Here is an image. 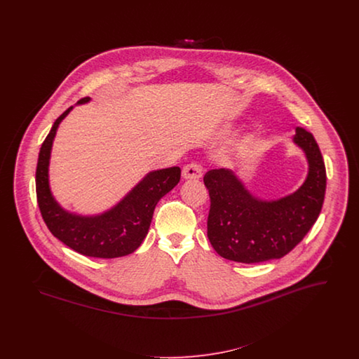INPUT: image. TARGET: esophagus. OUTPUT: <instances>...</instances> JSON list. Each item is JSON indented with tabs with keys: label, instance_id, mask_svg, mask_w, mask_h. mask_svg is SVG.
Returning <instances> with one entry per match:
<instances>
[{
	"label": "esophagus",
	"instance_id": "1",
	"mask_svg": "<svg viewBox=\"0 0 359 359\" xmlns=\"http://www.w3.org/2000/svg\"><path fill=\"white\" fill-rule=\"evenodd\" d=\"M182 176H183L184 179H201V177H202V167H201L198 163L187 164V165L183 168Z\"/></svg>",
	"mask_w": 359,
	"mask_h": 359
}]
</instances>
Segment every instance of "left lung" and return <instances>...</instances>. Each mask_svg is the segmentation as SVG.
Returning a JSON list of instances; mask_svg holds the SVG:
<instances>
[{
  "label": "left lung",
  "instance_id": "8db88e82",
  "mask_svg": "<svg viewBox=\"0 0 359 359\" xmlns=\"http://www.w3.org/2000/svg\"><path fill=\"white\" fill-rule=\"evenodd\" d=\"M293 142L307 157L308 173L304 183L284 198H258L227 168L205 173L203 182L211 202L207 237L219 256L243 264L281 258L316 222L325 201L323 156L303 128H296Z\"/></svg>",
  "mask_w": 359,
  "mask_h": 359
}]
</instances>
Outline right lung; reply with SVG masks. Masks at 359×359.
Here are the masks:
<instances>
[{"label":"right lung","mask_w":359,"mask_h":359,"mask_svg":"<svg viewBox=\"0 0 359 359\" xmlns=\"http://www.w3.org/2000/svg\"><path fill=\"white\" fill-rule=\"evenodd\" d=\"M90 97L78 104L90 102ZM69 107L53 122L37 160L36 195L41 217L53 237L72 250L95 258H117L133 253L148 234L154 207L180 180V168L171 167L147 173L120 202L97 215H81L65 210L56 202L50 187L52 142Z\"/></svg>","instance_id":"1"}]
</instances>
